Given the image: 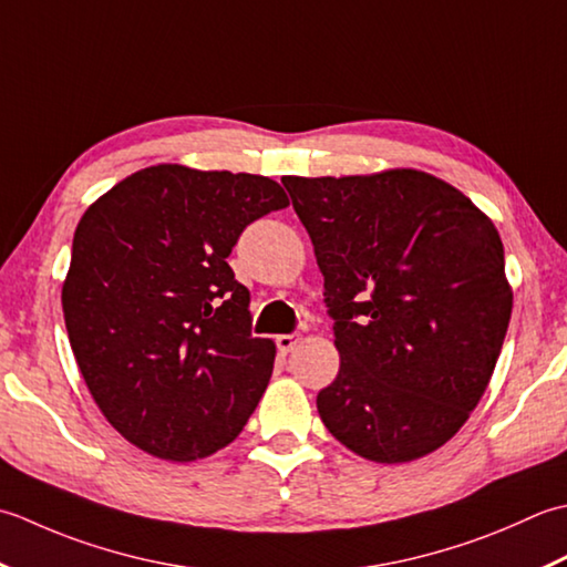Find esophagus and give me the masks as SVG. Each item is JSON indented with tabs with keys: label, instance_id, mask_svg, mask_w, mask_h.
<instances>
[{
	"label": "esophagus",
	"instance_id": "34e87169",
	"mask_svg": "<svg viewBox=\"0 0 567 567\" xmlns=\"http://www.w3.org/2000/svg\"><path fill=\"white\" fill-rule=\"evenodd\" d=\"M298 342H300V334L298 332H293V334H279V338H276V344H279V352H284V354L293 352Z\"/></svg>",
	"mask_w": 567,
	"mask_h": 567
}]
</instances>
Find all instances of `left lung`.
<instances>
[{"instance_id":"8db88e82","label":"left lung","mask_w":567,"mask_h":567,"mask_svg":"<svg viewBox=\"0 0 567 567\" xmlns=\"http://www.w3.org/2000/svg\"><path fill=\"white\" fill-rule=\"evenodd\" d=\"M313 239L340 372L318 394L354 455L399 465L435 453L489 386L514 293L492 219L415 168L284 176Z\"/></svg>"}]
</instances>
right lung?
Here are the masks:
<instances>
[{
  "mask_svg": "<svg viewBox=\"0 0 567 567\" xmlns=\"http://www.w3.org/2000/svg\"><path fill=\"white\" fill-rule=\"evenodd\" d=\"M288 195L267 176L158 164L80 217L63 281L68 340L97 409L168 462L229 445L257 409L276 344L251 338L227 257Z\"/></svg>",
  "mask_w": 567,
  "mask_h": 567,
  "instance_id": "right-lung-1",
  "label": "right lung"
}]
</instances>
